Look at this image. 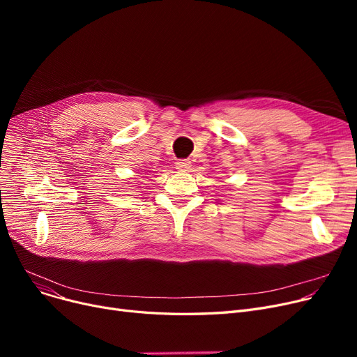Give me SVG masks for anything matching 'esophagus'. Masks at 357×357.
<instances>
[{
  "label": "esophagus",
  "instance_id": "obj_1",
  "mask_svg": "<svg viewBox=\"0 0 357 357\" xmlns=\"http://www.w3.org/2000/svg\"><path fill=\"white\" fill-rule=\"evenodd\" d=\"M175 166H176L178 171L186 172V171H188V169L191 167V162H190V160H183V159H181V160H178V162L175 163Z\"/></svg>",
  "mask_w": 357,
  "mask_h": 357
}]
</instances>
